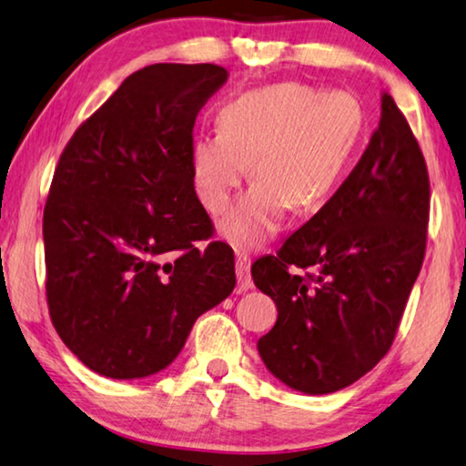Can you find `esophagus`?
<instances>
[{"instance_id": "esophagus-1", "label": "esophagus", "mask_w": 466, "mask_h": 466, "mask_svg": "<svg viewBox=\"0 0 466 466\" xmlns=\"http://www.w3.org/2000/svg\"><path fill=\"white\" fill-rule=\"evenodd\" d=\"M235 273H238V288H239V292L252 289L254 281H252V275H249V256L248 254H238V256H235Z\"/></svg>"}]
</instances>
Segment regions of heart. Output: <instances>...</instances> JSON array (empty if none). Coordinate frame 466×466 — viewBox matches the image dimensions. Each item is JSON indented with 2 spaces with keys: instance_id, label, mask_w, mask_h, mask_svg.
Listing matches in <instances>:
<instances>
[{
  "instance_id": "b5f03b06",
  "label": "heart",
  "mask_w": 466,
  "mask_h": 466,
  "mask_svg": "<svg viewBox=\"0 0 466 466\" xmlns=\"http://www.w3.org/2000/svg\"><path fill=\"white\" fill-rule=\"evenodd\" d=\"M361 127V106L347 92L319 94L296 82L244 92L220 109L218 132L193 143L195 193L208 212L220 214L252 161L258 183L227 214L222 231L238 246H256L289 206L311 210L328 198Z\"/></svg>"
}]
</instances>
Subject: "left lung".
Returning a JSON list of instances; mask_svg holds the SVG:
<instances>
[{"instance_id": "obj_1", "label": "left lung", "mask_w": 466, "mask_h": 466, "mask_svg": "<svg viewBox=\"0 0 466 466\" xmlns=\"http://www.w3.org/2000/svg\"><path fill=\"white\" fill-rule=\"evenodd\" d=\"M429 170L390 94L368 149L278 254L252 265L278 321L258 340L288 387L334 393L368 374L393 345L427 249Z\"/></svg>"}]
</instances>
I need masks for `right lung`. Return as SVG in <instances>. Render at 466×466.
Returning a JSON list of instances; mask_svg holds the SVG:
<instances>
[{
    "label": "right lung",
    "instance_id": "obj_1",
    "mask_svg": "<svg viewBox=\"0 0 466 466\" xmlns=\"http://www.w3.org/2000/svg\"><path fill=\"white\" fill-rule=\"evenodd\" d=\"M227 82L218 65L132 73L77 127L44 208L46 300L79 361L143 379L185 347L195 319L235 288L191 178L193 127Z\"/></svg>",
    "mask_w": 466,
    "mask_h": 466
}]
</instances>
